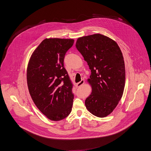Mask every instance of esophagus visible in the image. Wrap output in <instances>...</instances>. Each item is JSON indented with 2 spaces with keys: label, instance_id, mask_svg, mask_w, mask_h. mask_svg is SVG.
I'll return each mask as SVG.
<instances>
[{
  "label": "esophagus",
  "instance_id": "esophagus-1",
  "mask_svg": "<svg viewBox=\"0 0 151 151\" xmlns=\"http://www.w3.org/2000/svg\"><path fill=\"white\" fill-rule=\"evenodd\" d=\"M83 83H84V80L82 79L80 82H79L78 83H76V85H77L78 87H81V85H82Z\"/></svg>",
  "mask_w": 151,
  "mask_h": 151
}]
</instances>
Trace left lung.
<instances>
[{"label":"left lung","mask_w":151,"mask_h":151,"mask_svg":"<svg viewBox=\"0 0 151 151\" xmlns=\"http://www.w3.org/2000/svg\"><path fill=\"white\" fill-rule=\"evenodd\" d=\"M76 47L91 72L88 81L92 92L85 100L86 107L93 115L105 117L123 94L125 69L122 52L116 42L101 34L78 38Z\"/></svg>","instance_id":"obj_1"}]
</instances>
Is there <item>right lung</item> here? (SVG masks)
I'll list each match as a JSON object with an SVG mask.
<instances>
[{
  "label": "right lung",
  "mask_w": 151,
  "mask_h": 151,
  "mask_svg": "<svg viewBox=\"0 0 151 151\" xmlns=\"http://www.w3.org/2000/svg\"><path fill=\"white\" fill-rule=\"evenodd\" d=\"M73 39L50 38L43 40L29 60L27 81L31 97L39 111L52 121H60L71 112L73 83L64 67Z\"/></svg>",
  "instance_id": "right-lung-1"
}]
</instances>
